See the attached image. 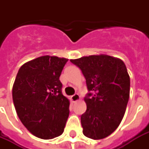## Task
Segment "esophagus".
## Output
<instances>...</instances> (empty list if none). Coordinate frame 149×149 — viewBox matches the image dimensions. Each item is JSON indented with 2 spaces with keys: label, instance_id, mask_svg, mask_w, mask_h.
Returning a JSON list of instances; mask_svg holds the SVG:
<instances>
[{
  "label": "esophagus",
  "instance_id": "esophagus-1",
  "mask_svg": "<svg viewBox=\"0 0 149 149\" xmlns=\"http://www.w3.org/2000/svg\"><path fill=\"white\" fill-rule=\"evenodd\" d=\"M71 100H72V101L73 102V103L78 101V100H79V94H78V93H75L74 95L71 96Z\"/></svg>",
  "mask_w": 149,
  "mask_h": 149
}]
</instances>
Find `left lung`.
Masks as SVG:
<instances>
[{
  "mask_svg": "<svg viewBox=\"0 0 149 149\" xmlns=\"http://www.w3.org/2000/svg\"><path fill=\"white\" fill-rule=\"evenodd\" d=\"M81 70L90 93L84 98L83 133L98 140L112 134L125 115L130 95V77L121 59L107 55L71 59Z\"/></svg>",
  "mask_w": 149,
  "mask_h": 149,
  "instance_id": "1",
  "label": "left lung"
}]
</instances>
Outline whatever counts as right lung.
Masks as SVG:
<instances>
[{"instance_id": "right-lung-1", "label": "right lung", "mask_w": 149, "mask_h": 149, "mask_svg": "<svg viewBox=\"0 0 149 149\" xmlns=\"http://www.w3.org/2000/svg\"><path fill=\"white\" fill-rule=\"evenodd\" d=\"M67 58L44 56L29 61L18 70L12 97L18 118L35 136L52 139L63 133L70 100L59 80Z\"/></svg>"}]
</instances>
